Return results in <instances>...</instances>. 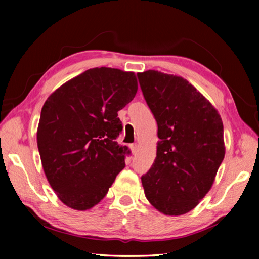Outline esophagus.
I'll use <instances>...</instances> for the list:
<instances>
[{"mask_svg":"<svg viewBox=\"0 0 259 259\" xmlns=\"http://www.w3.org/2000/svg\"><path fill=\"white\" fill-rule=\"evenodd\" d=\"M130 148H131V152H133V154H136V153H137V150H138V145H137V144H131Z\"/></svg>","mask_w":259,"mask_h":259,"instance_id":"34e87169","label":"esophagus"}]
</instances>
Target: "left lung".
Returning a JSON list of instances; mask_svg holds the SVG:
<instances>
[{
	"mask_svg": "<svg viewBox=\"0 0 259 259\" xmlns=\"http://www.w3.org/2000/svg\"><path fill=\"white\" fill-rule=\"evenodd\" d=\"M157 123L156 157L142 176L147 200L160 212L184 214L211 188L224 160V128L217 109L182 76L137 74Z\"/></svg>",
	"mask_w": 259,
	"mask_h": 259,
	"instance_id": "8db88e82",
	"label": "left lung"
}]
</instances>
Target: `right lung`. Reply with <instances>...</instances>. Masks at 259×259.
Segmentation results:
<instances>
[{
	"instance_id": "1",
	"label": "right lung",
	"mask_w": 259,
	"mask_h": 259,
	"mask_svg": "<svg viewBox=\"0 0 259 259\" xmlns=\"http://www.w3.org/2000/svg\"><path fill=\"white\" fill-rule=\"evenodd\" d=\"M133 72L96 67L49 96L37 128V147L48 182L61 202L88 210L100 202L130 154L117 144V112L135 98Z\"/></svg>"
}]
</instances>
